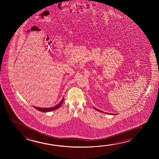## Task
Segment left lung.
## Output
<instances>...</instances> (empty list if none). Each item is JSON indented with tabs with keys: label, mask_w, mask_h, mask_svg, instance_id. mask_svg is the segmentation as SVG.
<instances>
[{
	"label": "left lung",
	"mask_w": 159,
	"mask_h": 159,
	"mask_svg": "<svg viewBox=\"0 0 159 159\" xmlns=\"http://www.w3.org/2000/svg\"><path fill=\"white\" fill-rule=\"evenodd\" d=\"M94 109H95V110H97L98 111H99V112H103V111H101V110H99V109H97V108H95V107H94ZM107 114H109V115H117V114H109V113H107Z\"/></svg>",
	"instance_id": "obj_1"
}]
</instances>
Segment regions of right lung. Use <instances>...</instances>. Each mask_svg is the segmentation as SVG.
<instances>
[{
    "label": "right lung",
    "instance_id": "add662e5",
    "mask_svg": "<svg viewBox=\"0 0 159 159\" xmlns=\"http://www.w3.org/2000/svg\"><path fill=\"white\" fill-rule=\"evenodd\" d=\"M64 98H63L62 99L61 101L57 105H56L55 107H49V108H42V107H34V106H33V107H34L35 109H37V110H38V111H39L43 112L52 111L58 109L59 107H60L61 106V105L62 104V102L64 101Z\"/></svg>",
    "mask_w": 159,
    "mask_h": 159
}]
</instances>
